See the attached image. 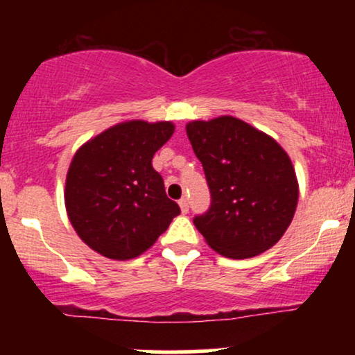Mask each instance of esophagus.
I'll list each match as a JSON object with an SVG mask.
<instances>
[{
	"label": "esophagus",
	"instance_id": "obj_1",
	"mask_svg": "<svg viewBox=\"0 0 355 355\" xmlns=\"http://www.w3.org/2000/svg\"><path fill=\"white\" fill-rule=\"evenodd\" d=\"M178 205H180L182 214H187V211H189V202H187L185 197H182L180 200H178Z\"/></svg>",
	"mask_w": 355,
	"mask_h": 355
}]
</instances>
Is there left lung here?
<instances>
[{
    "mask_svg": "<svg viewBox=\"0 0 355 355\" xmlns=\"http://www.w3.org/2000/svg\"><path fill=\"white\" fill-rule=\"evenodd\" d=\"M187 135L211 197L209 210L193 218L207 243L229 259H250L275 245L299 200L282 146L234 116L191 121Z\"/></svg>",
    "mask_w": 355,
    "mask_h": 355,
    "instance_id": "8db88e82",
    "label": "left lung"
}]
</instances>
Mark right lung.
Returning a JSON list of instances; mask_svg holds the SVG:
<instances>
[{"instance_id": "right-lung-1", "label": "right lung", "mask_w": 355, "mask_h": 355, "mask_svg": "<svg viewBox=\"0 0 355 355\" xmlns=\"http://www.w3.org/2000/svg\"><path fill=\"white\" fill-rule=\"evenodd\" d=\"M173 133L170 121H126L105 130L73 157L64 203L80 239L115 260L135 259L180 215L152 158Z\"/></svg>"}]
</instances>
